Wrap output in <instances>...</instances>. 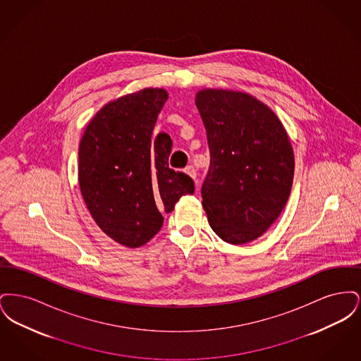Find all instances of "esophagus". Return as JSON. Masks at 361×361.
<instances>
[{
  "mask_svg": "<svg viewBox=\"0 0 361 361\" xmlns=\"http://www.w3.org/2000/svg\"><path fill=\"white\" fill-rule=\"evenodd\" d=\"M184 172L187 173L189 177H192L193 180L196 178V171H195V168H193L192 165H188V166L184 169Z\"/></svg>",
  "mask_w": 361,
  "mask_h": 361,
  "instance_id": "obj_1",
  "label": "esophagus"
}]
</instances>
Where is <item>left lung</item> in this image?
Instances as JSON below:
<instances>
[{
    "mask_svg": "<svg viewBox=\"0 0 361 361\" xmlns=\"http://www.w3.org/2000/svg\"><path fill=\"white\" fill-rule=\"evenodd\" d=\"M195 103L211 154L202 188L208 224L231 245L257 240L291 193L290 137L275 112L249 93L207 87L196 93Z\"/></svg>",
    "mask_w": 361,
    "mask_h": 361,
    "instance_id": "obj_1",
    "label": "left lung"
}]
</instances>
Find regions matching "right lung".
<instances>
[{
	"label": "right lung",
	"mask_w": 361,
	"mask_h": 361,
	"mask_svg": "<svg viewBox=\"0 0 361 361\" xmlns=\"http://www.w3.org/2000/svg\"><path fill=\"white\" fill-rule=\"evenodd\" d=\"M168 92L145 87L105 104L86 126L78 149V184L104 233L127 247L154 237L192 178L169 168L172 140L153 137Z\"/></svg>",
	"instance_id": "right-lung-1"
}]
</instances>
